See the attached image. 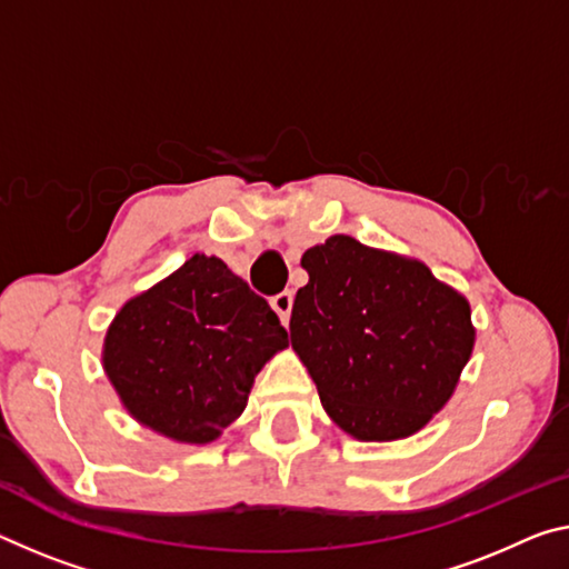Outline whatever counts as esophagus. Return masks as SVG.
Returning <instances> with one entry per match:
<instances>
[{
  "label": "esophagus",
  "mask_w": 569,
  "mask_h": 569,
  "mask_svg": "<svg viewBox=\"0 0 569 569\" xmlns=\"http://www.w3.org/2000/svg\"><path fill=\"white\" fill-rule=\"evenodd\" d=\"M270 306H273L278 319L283 321V327H288V319H291V309H293V293L281 291L278 296H273V299H270Z\"/></svg>",
  "instance_id": "obj_1"
}]
</instances>
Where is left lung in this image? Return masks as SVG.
Here are the masks:
<instances>
[{
  "label": "left lung",
  "mask_w": 569,
  "mask_h": 569,
  "mask_svg": "<svg viewBox=\"0 0 569 569\" xmlns=\"http://www.w3.org/2000/svg\"><path fill=\"white\" fill-rule=\"evenodd\" d=\"M309 283L291 311V347L323 410L357 440L428 426L471 359V306L420 260L331 236L303 252Z\"/></svg>",
  "instance_id": "left-lung-1"
}]
</instances>
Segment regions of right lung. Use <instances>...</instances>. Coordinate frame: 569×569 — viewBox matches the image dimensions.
Masks as SVG:
<instances>
[{
  "label": "right lung",
  "mask_w": 569,
  "mask_h": 569,
  "mask_svg": "<svg viewBox=\"0 0 569 569\" xmlns=\"http://www.w3.org/2000/svg\"><path fill=\"white\" fill-rule=\"evenodd\" d=\"M288 333L266 299L220 258L194 252L133 296L103 341V369L133 420L204 446L240 418L256 375Z\"/></svg>",
  "instance_id": "obj_1"
}]
</instances>
